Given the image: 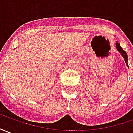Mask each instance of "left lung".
I'll return each instance as SVG.
<instances>
[{"instance_id": "obj_1", "label": "left lung", "mask_w": 133, "mask_h": 133, "mask_svg": "<svg viewBox=\"0 0 133 133\" xmlns=\"http://www.w3.org/2000/svg\"><path fill=\"white\" fill-rule=\"evenodd\" d=\"M116 48H117V50L119 53L121 54V55H122V56L124 58V61H125V63H126V64H127V66H128V54H127V53L125 52V51L122 48V47L120 46V44L118 42H117L116 43Z\"/></svg>"}]
</instances>
